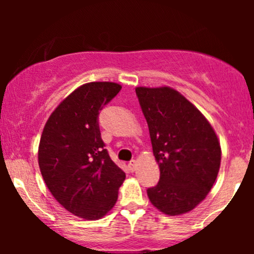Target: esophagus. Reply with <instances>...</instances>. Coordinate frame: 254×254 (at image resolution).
Returning a JSON list of instances; mask_svg holds the SVG:
<instances>
[{
    "mask_svg": "<svg viewBox=\"0 0 254 254\" xmlns=\"http://www.w3.org/2000/svg\"><path fill=\"white\" fill-rule=\"evenodd\" d=\"M129 168H130V171H135L136 168H137V161L136 160H131V161L129 162Z\"/></svg>",
    "mask_w": 254,
    "mask_h": 254,
    "instance_id": "obj_1",
    "label": "esophagus"
}]
</instances>
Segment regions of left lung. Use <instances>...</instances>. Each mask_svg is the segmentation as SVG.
<instances>
[{
    "label": "left lung",
    "mask_w": 254,
    "mask_h": 254,
    "mask_svg": "<svg viewBox=\"0 0 254 254\" xmlns=\"http://www.w3.org/2000/svg\"><path fill=\"white\" fill-rule=\"evenodd\" d=\"M160 180L147 190L151 204L166 215L191 211L211 190L221 164L214 129L198 109L170 87H137Z\"/></svg>",
    "instance_id": "left-lung-1"
}]
</instances>
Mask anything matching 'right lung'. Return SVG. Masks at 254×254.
Returning a JSON list of instances; mask_svg holds the SVG:
<instances>
[{
  "label": "right lung",
  "instance_id": "1",
  "mask_svg": "<svg viewBox=\"0 0 254 254\" xmlns=\"http://www.w3.org/2000/svg\"><path fill=\"white\" fill-rule=\"evenodd\" d=\"M115 82H89L57 106L44 127L38 150L42 176L64 209L99 220L115 206L125 173L111 160L99 113L118 94Z\"/></svg>",
  "mask_w": 254,
  "mask_h": 254
}]
</instances>
